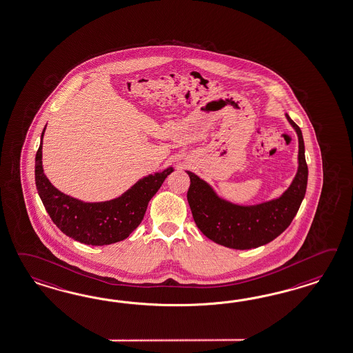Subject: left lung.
I'll return each instance as SVG.
<instances>
[{
	"instance_id": "1",
	"label": "left lung",
	"mask_w": 353,
	"mask_h": 353,
	"mask_svg": "<svg viewBox=\"0 0 353 353\" xmlns=\"http://www.w3.org/2000/svg\"><path fill=\"white\" fill-rule=\"evenodd\" d=\"M299 138L297 172L278 198L252 205L236 204L216 194L207 181L186 171L190 177L188 201L199 230L209 240L234 250L255 249L284 232L297 214L307 186V164L300 128L285 113Z\"/></svg>"
}]
</instances>
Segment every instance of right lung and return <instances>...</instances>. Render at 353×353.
Listing matches in <instances>:
<instances>
[{
  "mask_svg": "<svg viewBox=\"0 0 353 353\" xmlns=\"http://www.w3.org/2000/svg\"><path fill=\"white\" fill-rule=\"evenodd\" d=\"M47 126V125H46ZM35 155V185L53 223L72 240L92 246H104L125 240L141 223L150 199L161 189L173 167L137 181L117 198L105 201H83L61 192L44 174L42 146Z\"/></svg>",
  "mask_w": 353,
  "mask_h": 353,
  "instance_id": "1",
  "label": "right lung"
}]
</instances>
